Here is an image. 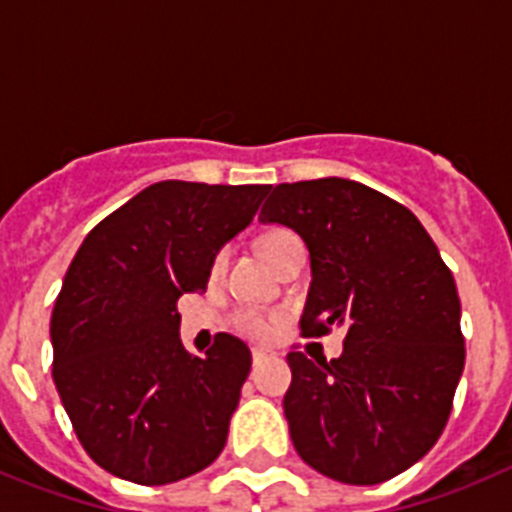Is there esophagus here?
I'll return each instance as SVG.
<instances>
[{
  "label": "esophagus",
  "mask_w": 512,
  "mask_h": 512,
  "mask_svg": "<svg viewBox=\"0 0 512 512\" xmlns=\"http://www.w3.org/2000/svg\"><path fill=\"white\" fill-rule=\"evenodd\" d=\"M251 356H253V364H264L266 359H271V354L269 351H264V348H253Z\"/></svg>",
  "instance_id": "obj_1"
}]
</instances>
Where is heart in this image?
I'll return each instance as SVG.
<instances>
[{"label": "heart", "mask_w": 512, "mask_h": 512, "mask_svg": "<svg viewBox=\"0 0 512 512\" xmlns=\"http://www.w3.org/2000/svg\"><path fill=\"white\" fill-rule=\"evenodd\" d=\"M292 241H297V235L289 233V230H269V233H264L259 238V251L269 264H274L279 253H282ZM225 259H228L225 251H220L215 256V261H212V274H215V277L225 269ZM235 325H238L241 333H246V336L251 338H259V341H264V338L271 336V320L264 318V315H259V312H251V310L241 312V315L235 318Z\"/></svg>", "instance_id": "obj_1"}]
</instances>
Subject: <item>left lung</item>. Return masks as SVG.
I'll list each match as a JSON object with an SVG mask.
<instances>
[{
	"mask_svg": "<svg viewBox=\"0 0 512 512\" xmlns=\"http://www.w3.org/2000/svg\"><path fill=\"white\" fill-rule=\"evenodd\" d=\"M259 220L310 251L302 333L346 330L338 359L287 354L297 454L346 485L397 477L433 449L464 372L449 266L408 207L351 179L277 184Z\"/></svg>",
	"mask_w": 512,
	"mask_h": 512,
	"instance_id": "8db88e82",
	"label": "left lung"
}]
</instances>
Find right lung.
Wrapping results in <instances>:
<instances>
[{
	"label": "right lung",
	"mask_w": 512,
	"mask_h": 512,
	"mask_svg": "<svg viewBox=\"0 0 512 512\" xmlns=\"http://www.w3.org/2000/svg\"><path fill=\"white\" fill-rule=\"evenodd\" d=\"M269 189L151 184L76 251L51 315L53 382L81 446L115 477L169 485L223 451L251 351L220 333L189 354L176 300L207 287L217 251Z\"/></svg>",
	"instance_id": "right-lung-1"
}]
</instances>
